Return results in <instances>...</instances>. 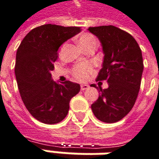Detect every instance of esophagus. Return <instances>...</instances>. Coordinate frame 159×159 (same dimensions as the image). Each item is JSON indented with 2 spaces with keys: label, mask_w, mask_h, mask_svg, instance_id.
I'll use <instances>...</instances> for the list:
<instances>
[{
  "label": "esophagus",
  "mask_w": 159,
  "mask_h": 159,
  "mask_svg": "<svg viewBox=\"0 0 159 159\" xmlns=\"http://www.w3.org/2000/svg\"><path fill=\"white\" fill-rule=\"evenodd\" d=\"M89 88V85L88 84H81V90H85Z\"/></svg>",
  "instance_id": "1"
}]
</instances>
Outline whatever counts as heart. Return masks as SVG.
Returning a JSON list of instances; mask_svg holds the SVG:
<instances>
[{
    "label": "heart",
    "instance_id": "obj_1",
    "mask_svg": "<svg viewBox=\"0 0 159 159\" xmlns=\"http://www.w3.org/2000/svg\"><path fill=\"white\" fill-rule=\"evenodd\" d=\"M78 43H79L80 47L83 49H84L90 46L96 45L97 40L94 36L89 34V33H85V34L80 36L78 39ZM92 72H93V66L91 63L89 62L78 64V65L75 66L74 69L72 70L73 75L79 81H85L90 76V75Z\"/></svg>",
    "mask_w": 159,
    "mask_h": 159
}]
</instances>
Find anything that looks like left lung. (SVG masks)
<instances>
[{"instance_id": "obj_1", "label": "left lung", "mask_w": 159, "mask_h": 159, "mask_svg": "<svg viewBox=\"0 0 159 159\" xmlns=\"http://www.w3.org/2000/svg\"><path fill=\"white\" fill-rule=\"evenodd\" d=\"M88 30L99 39L104 53L97 80L108 83L107 89L90 85L99 92L91 109L103 122H117L131 111L138 96L143 71L142 51L132 36L113 25L90 27Z\"/></svg>"}]
</instances>
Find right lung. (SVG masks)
I'll return each instance as SVG.
<instances>
[{"label":"right lung","instance_id":"right-lung-1","mask_svg":"<svg viewBox=\"0 0 159 159\" xmlns=\"http://www.w3.org/2000/svg\"><path fill=\"white\" fill-rule=\"evenodd\" d=\"M80 27L44 25L25 36L16 52L15 74L25 107L36 120L56 124L67 116L69 101L80 91L70 81L52 79L59 47L81 31Z\"/></svg>","mask_w":159,"mask_h":159}]
</instances>
